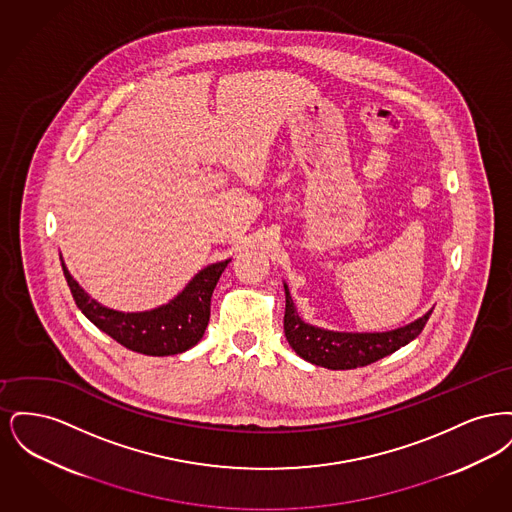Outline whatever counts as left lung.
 Wrapping results in <instances>:
<instances>
[{
    "instance_id": "left-lung-1",
    "label": "left lung",
    "mask_w": 512,
    "mask_h": 512,
    "mask_svg": "<svg viewBox=\"0 0 512 512\" xmlns=\"http://www.w3.org/2000/svg\"><path fill=\"white\" fill-rule=\"evenodd\" d=\"M284 292V332L290 347L301 359L330 370L359 368L388 357L413 341L434 311L430 309L426 315L388 332H334L305 322L293 305L288 284H284Z\"/></svg>"
}]
</instances>
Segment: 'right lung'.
Returning a JSON list of instances; mask_svg holds the SVG:
<instances>
[{"label": "right lung", "instance_id": "obj_1", "mask_svg": "<svg viewBox=\"0 0 512 512\" xmlns=\"http://www.w3.org/2000/svg\"><path fill=\"white\" fill-rule=\"evenodd\" d=\"M228 263L230 259L201 268L186 288L165 305L140 313H122L101 305L84 292L61 257L63 274L84 317L126 349L151 357L184 353L203 338L211 317V295Z\"/></svg>", "mask_w": 512, "mask_h": 512}]
</instances>
